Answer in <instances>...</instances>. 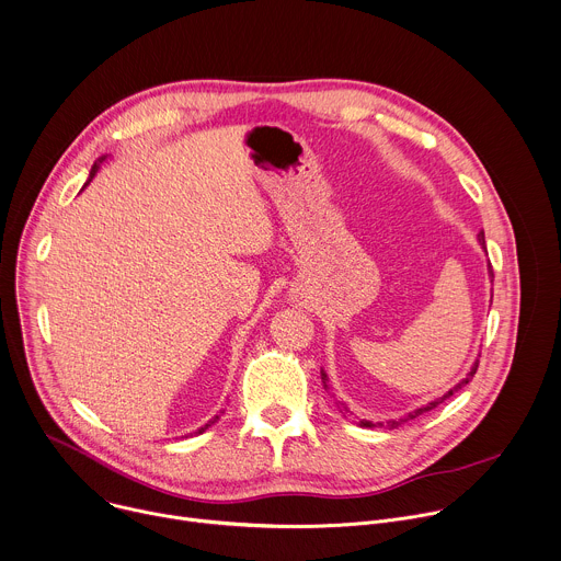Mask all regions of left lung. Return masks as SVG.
I'll return each mask as SVG.
<instances>
[{
  "instance_id": "left-lung-1",
  "label": "left lung",
  "mask_w": 561,
  "mask_h": 561,
  "mask_svg": "<svg viewBox=\"0 0 561 561\" xmlns=\"http://www.w3.org/2000/svg\"><path fill=\"white\" fill-rule=\"evenodd\" d=\"M478 242L482 244V249H486V247H484V233H478ZM489 273H491V277H493V268H491V266H489ZM491 282H493V279H491ZM478 365H480V363L476 360V363H473V367H471V371H469V375H467V379H462V381H460V383H458L454 390H449V392H447L443 399H438V401H434V403H430V405H425V408H421V410H414V412H412L410 416H405V419H399V421H390V423H388V427H390V430H397V427H401L403 423H408V421H414L416 416H421V414H425V412H430V410L438 408L443 401H447L449 397H454L458 390H462V388H465V386H467V383L473 379V375H476V371H478ZM321 381H323V386H325V381H328V379H325V371H321ZM341 414H343V416H352V412H350V410H345V408H341ZM356 425H358V427H386L383 423H377V425H375V423H371V421H360V419H356Z\"/></svg>"
}]
</instances>
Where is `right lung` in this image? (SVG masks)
Here are the masks:
<instances>
[{"mask_svg":"<svg viewBox=\"0 0 561 561\" xmlns=\"http://www.w3.org/2000/svg\"><path fill=\"white\" fill-rule=\"evenodd\" d=\"M101 160H105V156H103V158H101ZM94 171H96V164H94V167H92V175H94ZM218 419H220V416H214V419H211V421H209V423H207V425H205V427H201V430H198V434H203V432H205V430H207V427H211V425H214V423H216V421H218Z\"/></svg>","mask_w":561,"mask_h":561,"instance_id":"1","label":"right lung"}]
</instances>
